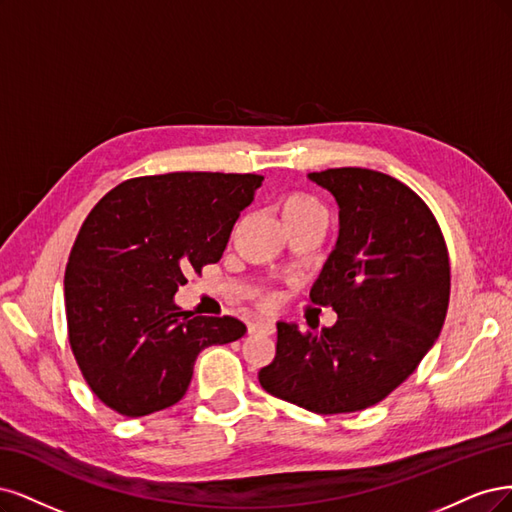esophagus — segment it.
I'll list each match as a JSON object with an SVG mask.
<instances>
[{"label": "esophagus", "mask_w": 512, "mask_h": 512, "mask_svg": "<svg viewBox=\"0 0 512 512\" xmlns=\"http://www.w3.org/2000/svg\"><path fill=\"white\" fill-rule=\"evenodd\" d=\"M249 332L251 334H274L276 325L272 319H257L249 325Z\"/></svg>", "instance_id": "1"}]
</instances>
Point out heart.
Instances as JSON below:
<instances>
[{"label":"heart","instance_id":"b5f03b06","mask_svg":"<svg viewBox=\"0 0 512 512\" xmlns=\"http://www.w3.org/2000/svg\"><path fill=\"white\" fill-rule=\"evenodd\" d=\"M278 212L285 223L298 221V219H310V217L325 219L323 206L315 200V197L308 193H302V191H293V193H287L280 197Z\"/></svg>","mask_w":512,"mask_h":512}]
</instances>
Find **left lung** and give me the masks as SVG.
Wrapping results in <instances>:
<instances>
[{"mask_svg": "<svg viewBox=\"0 0 512 512\" xmlns=\"http://www.w3.org/2000/svg\"><path fill=\"white\" fill-rule=\"evenodd\" d=\"M336 197L340 232L310 289L338 321L321 332L276 323L259 370L274 398L317 415L374 406L417 370L449 308L451 266L432 210L398 178L366 168L308 174Z\"/></svg>", "mask_w": 512, "mask_h": 512, "instance_id": "1", "label": "left lung"}]
</instances>
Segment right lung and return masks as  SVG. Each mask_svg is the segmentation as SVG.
<instances>
[{
    "label": "right lung",
    "mask_w": 512,
    "mask_h": 512,
    "mask_svg": "<svg viewBox=\"0 0 512 512\" xmlns=\"http://www.w3.org/2000/svg\"><path fill=\"white\" fill-rule=\"evenodd\" d=\"M259 174L172 172L125 180L82 223L65 268V315L91 391L123 417L187 393L206 346L246 334L234 317H193L174 304L185 274L217 263Z\"/></svg>",
    "instance_id": "obj_1"
}]
</instances>
